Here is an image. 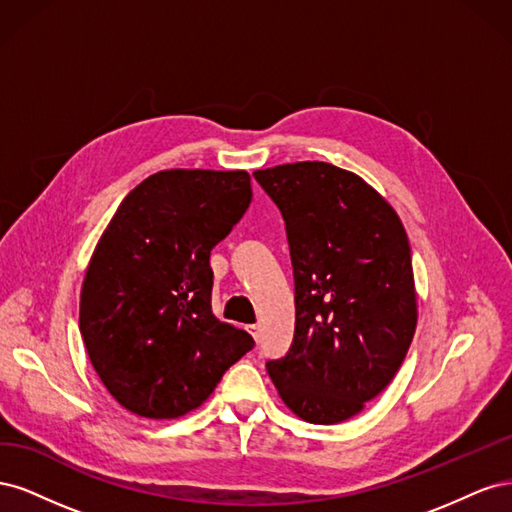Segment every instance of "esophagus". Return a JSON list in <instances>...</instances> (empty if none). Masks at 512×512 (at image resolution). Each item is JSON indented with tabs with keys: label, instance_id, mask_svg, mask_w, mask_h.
I'll return each mask as SVG.
<instances>
[{
	"label": "esophagus",
	"instance_id": "1",
	"mask_svg": "<svg viewBox=\"0 0 512 512\" xmlns=\"http://www.w3.org/2000/svg\"><path fill=\"white\" fill-rule=\"evenodd\" d=\"M247 331H250V335L258 342V339H260V327H258V324H250V327H247Z\"/></svg>",
	"mask_w": 512,
	"mask_h": 512
}]
</instances>
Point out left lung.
I'll return each mask as SVG.
<instances>
[{
  "label": "left lung",
  "mask_w": 512,
  "mask_h": 512,
  "mask_svg": "<svg viewBox=\"0 0 512 512\" xmlns=\"http://www.w3.org/2000/svg\"><path fill=\"white\" fill-rule=\"evenodd\" d=\"M280 209L294 275V337L267 371L314 425L359 414L404 363L416 329L410 243L361 177L327 162L256 170Z\"/></svg>",
  "instance_id": "obj_1"
}]
</instances>
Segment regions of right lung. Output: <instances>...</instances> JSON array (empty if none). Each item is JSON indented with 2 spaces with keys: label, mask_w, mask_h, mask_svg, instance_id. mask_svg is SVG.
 I'll return each instance as SVG.
<instances>
[{
  "label": "right lung",
  "mask_w": 512,
  "mask_h": 512,
  "mask_svg": "<svg viewBox=\"0 0 512 512\" xmlns=\"http://www.w3.org/2000/svg\"><path fill=\"white\" fill-rule=\"evenodd\" d=\"M252 203L245 170H162L123 198L81 290L79 329L119 404L177 418L254 348L211 312L209 256Z\"/></svg>",
  "instance_id": "1"
}]
</instances>
